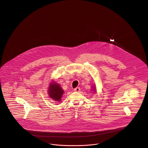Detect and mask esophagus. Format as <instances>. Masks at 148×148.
<instances>
[{
	"label": "esophagus",
	"mask_w": 148,
	"mask_h": 148,
	"mask_svg": "<svg viewBox=\"0 0 148 148\" xmlns=\"http://www.w3.org/2000/svg\"><path fill=\"white\" fill-rule=\"evenodd\" d=\"M80 88H79V87H77L76 88H75V89H74V92H79L80 91Z\"/></svg>",
	"instance_id": "obj_1"
}]
</instances>
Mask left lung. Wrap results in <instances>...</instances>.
<instances>
[{"label":"left lung","instance_id":"1","mask_svg":"<svg viewBox=\"0 0 148 148\" xmlns=\"http://www.w3.org/2000/svg\"><path fill=\"white\" fill-rule=\"evenodd\" d=\"M92 92H97L96 87L95 86V85H94V86H92Z\"/></svg>","mask_w":148,"mask_h":148}]
</instances>
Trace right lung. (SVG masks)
<instances>
[{
  "label": "right lung",
  "mask_w": 148,
  "mask_h": 148,
  "mask_svg": "<svg viewBox=\"0 0 148 148\" xmlns=\"http://www.w3.org/2000/svg\"><path fill=\"white\" fill-rule=\"evenodd\" d=\"M64 91L60 85L53 80L50 83L48 86V94L50 98L56 102H60Z\"/></svg>",
  "instance_id": "1"
}]
</instances>
